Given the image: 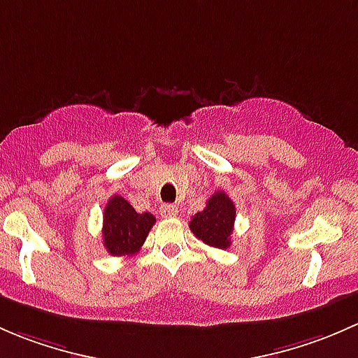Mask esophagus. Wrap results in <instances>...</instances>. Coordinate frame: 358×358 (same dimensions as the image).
<instances>
[{
  "label": "esophagus",
  "mask_w": 358,
  "mask_h": 358,
  "mask_svg": "<svg viewBox=\"0 0 358 358\" xmlns=\"http://www.w3.org/2000/svg\"><path fill=\"white\" fill-rule=\"evenodd\" d=\"M178 205H172V203H167V205H162L160 208V213L164 217H176L178 215Z\"/></svg>",
  "instance_id": "obj_1"
}]
</instances>
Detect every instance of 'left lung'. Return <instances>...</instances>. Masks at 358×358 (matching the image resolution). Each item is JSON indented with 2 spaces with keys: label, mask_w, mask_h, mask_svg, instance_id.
I'll return each mask as SVG.
<instances>
[{
  "label": "left lung",
  "mask_w": 358,
  "mask_h": 358,
  "mask_svg": "<svg viewBox=\"0 0 358 358\" xmlns=\"http://www.w3.org/2000/svg\"><path fill=\"white\" fill-rule=\"evenodd\" d=\"M236 219V206L224 191H217L208 198L201 212L194 213L189 222V229L198 239L208 246L226 250L231 246Z\"/></svg>",
  "instance_id": "left-lung-1"
}]
</instances>
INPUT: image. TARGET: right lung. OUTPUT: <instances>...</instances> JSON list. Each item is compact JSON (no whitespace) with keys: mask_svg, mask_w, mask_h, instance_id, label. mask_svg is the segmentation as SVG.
Segmentation results:
<instances>
[{"mask_svg":"<svg viewBox=\"0 0 358 358\" xmlns=\"http://www.w3.org/2000/svg\"><path fill=\"white\" fill-rule=\"evenodd\" d=\"M155 224L150 212L138 213L122 196L115 194L103 212V245L113 257L134 255L145 243Z\"/></svg>","mask_w":358,"mask_h":358,"instance_id":"1","label":"right lung"}]
</instances>
